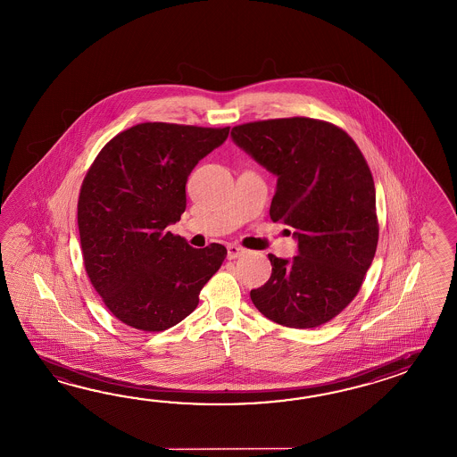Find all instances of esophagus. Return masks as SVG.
Returning a JSON list of instances; mask_svg holds the SVG:
<instances>
[{"label": "esophagus", "instance_id": "34e87169", "mask_svg": "<svg viewBox=\"0 0 457 457\" xmlns=\"http://www.w3.org/2000/svg\"><path fill=\"white\" fill-rule=\"evenodd\" d=\"M246 253V250H245L244 246H240V245H228L227 246V258L228 260H235V258H240V256H244Z\"/></svg>", "mask_w": 457, "mask_h": 457}]
</instances>
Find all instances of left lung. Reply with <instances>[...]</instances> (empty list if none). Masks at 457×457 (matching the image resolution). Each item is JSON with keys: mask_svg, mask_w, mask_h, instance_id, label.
Returning a JSON list of instances; mask_svg holds the SVG:
<instances>
[{"mask_svg": "<svg viewBox=\"0 0 457 457\" xmlns=\"http://www.w3.org/2000/svg\"><path fill=\"white\" fill-rule=\"evenodd\" d=\"M230 137L278 178L270 217L293 227L297 242L291 260L268 255L271 276L250 291L255 308L295 329L329 322L357 296L377 250L367 161L344 129L312 118L245 123Z\"/></svg>", "mask_w": 457, "mask_h": 457, "instance_id": "obj_1", "label": "left lung"}]
</instances>
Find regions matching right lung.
I'll use <instances>...</instances> for the list:
<instances>
[{
    "label": "right lung",
    "instance_id": "add662e5",
    "mask_svg": "<svg viewBox=\"0 0 457 457\" xmlns=\"http://www.w3.org/2000/svg\"><path fill=\"white\" fill-rule=\"evenodd\" d=\"M230 127L139 123L110 139L87 172L77 223L87 275L106 308L135 329L187 318L227 248H192L168 225L186 211V182Z\"/></svg>",
    "mask_w": 457,
    "mask_h": 457
}]
</instances>
